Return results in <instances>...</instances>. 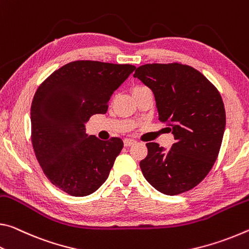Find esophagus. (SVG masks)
<instances>
[{
    "instance_id": "obj_1",
    "label": "esophagus",
    "mask_w": 249,
    "mask_h": 249,
    "mask_svg": "<svg viewBox=\"0 0 249 249\" xmlns=\"http://www.w3.org/2000/svg\"><path fill=\"white\" fill-rule=\"evenodd\" d=\"M134 143H136V140H133V139H128V138H125V139L124 140V146H130Z\"/></svg>"
}]
</instances>
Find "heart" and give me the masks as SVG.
<instances>
[{"instance_id":"obj_1","label":"heart","mask_w":249,"mask_h":249,"mask_svg":"<svg viewBox=\"0 0 249 249\" xmlns=\"http://www.w3.org/2000/svg\"><path fill=\"white\" fill-rule=\"evenodd\" d=\"M150 90V89L148 87L145 86H141V85H139V86H136L133 89H132V92H139V91H148Z\"/></svg>"}]
</instances>
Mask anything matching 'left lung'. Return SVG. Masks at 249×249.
Wrapping results in <instances>:
<instances>
[{
	"label": "left lung",
	"instance_id": "left-lung-1",
	"mask_svg": "<svg viewBox=\"0 0 249 249\" xmlns=\"http://www.w3.org/2000/svg\"><path fill=\"white\" fill-rule=\"evenodd\" d=\"M133 77L153 91L159 120L175 140L170 150L146 143L148 156L140 162L143 177L166 195L192 190L209 174L221 149L226 124L221 93L204 75L181 63L142 65Z\"/></svg>",
	"mask_w": 249,
	"mask_h": 249
}]
</instances>
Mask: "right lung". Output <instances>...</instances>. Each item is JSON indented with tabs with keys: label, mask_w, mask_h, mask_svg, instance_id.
Segmentation results:
<instances>
[{
	"label": "right lung",
	"mask_w": 249,
	"mask_h": 249,
	"mask_svg": "<svg viewBox=\"0 0 249 249\" xmlns=\"http://www.w3.org/2000/svg\"><path fill=\"white\" fill-rule=\"evenodd\" d=\"M136 69L129 64L75 60L36 90L31 107L32 145L44 174L71 196H86L107 180L124 148L120 138L88 136L85 124L106 113L113 91Z\"/></svg>",
	"instance_id": "obj_1"
}]
</instances>
